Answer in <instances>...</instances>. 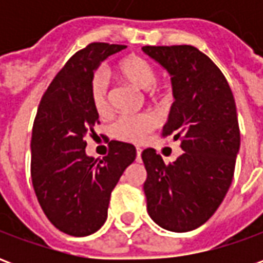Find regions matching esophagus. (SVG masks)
I'll list each match as a JSON object with an SVG mask.
<instances>
[{
	"label": "esophagus",
	"instance_id": "obj_1",
	"mask_svg": "<svg viewBox=\"0 0 263 263\" xmlns=\"http://www.w3.org/2000/svg\"><path fill=\"white\" fill-rule=\"evenodd\" d=\"M141 154H142V149L141 148H137V160L138 162H141Z\"/></svg>",
	"mask_w": 263,
	"mask_h": 263
}]
</instances>
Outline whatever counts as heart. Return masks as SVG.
<instances>
[{"instance_id":"obj_1","label":"heart","mask_w":263,"mask_h":263,"mask_svg":"<svg viewBox=\"0 0 263 263\" xmlns=\"http://www.w3.org/2000/svg\"><path fill=\"white\" fill-rule=\"evenodd\" d=\"M117 73L122 80L138 90H148L151 97L159 96L156 83V69L145 58L129 56L117 65ZM90 100L94 111L100 117H107L111 112L109 84L103 74H96L90 83ZM158 125L156 118L151 114L125 115L115 120L111 125V135L122 142L141 143Z\"/></svg>"}]
</instances>
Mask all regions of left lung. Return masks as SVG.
I'll list each match as a JSON object with an SVG mask.
<instances>
[{
	"instance_id": "obj_1",
	"label": "left lung",
	"mask_w": 263,
	"mask_h": 263,
	"mask_svg": "<svg viewBox=\"0 0 263 263\" xmlns=\"http://www.w3.org/2000/svg\"><path fill=\"white\" fill-rule=\"evenodd\" d=\"M142 50L172 76L175 103L162 135L180 139L184 151L169 165L155 149L143 151L146 207L167 231H192L214 214L231 186L241 142L235 100L221 70L197 48Z\"/></svg>"
}]
</instances>
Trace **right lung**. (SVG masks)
<instances>
[{
    "label": "right lung",
    "mask_w": 263,
    "mask_h": 263,
    "mask_svg": "<svg viewBox=\"0 0 263 263\" xmlns=\"http://www.w3.org/2000/svg\"><path fill=\"white\" fill-rule=\"evenodd\" d=\"M125 45L94 42L74 53L43 94L33 121L31 176L37 201L58 230L73 237L98 231L111 192L137 158L131 143L111 141L103 159L86 155L98 114L90 100L94 70Z\"/></svg>",
    "instance_id": "1"
}]
</instances>
